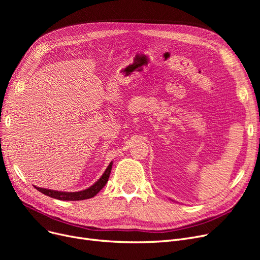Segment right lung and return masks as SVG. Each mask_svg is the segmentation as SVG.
<instances>
[{
    "instance_id": "1",
    "label": "right lung",
    "mask_w": 260,
    "mask_h": 260,
    "mask_svg": "<svg viewBox=\"0 0 260 260\" xmlns=\"http://www.w3.org/2000/svg\"><path fill=\"white\" fill-rule=\"evenodd\" d=\"M112 167H113V161L109 163L105 172L102 174V176L97 181H95L91 186H89L83 190H79V192H61V190H53V189H48V188H43V187H38L36 185H35V187L39 190V192L43 193L44 195L49 196L54 199H59V200L77 201V200L89 199V198H92L93 196L97 195L100 190L104 187V185L106 184V182L109 178V174H111Z\"/></svg>"
}]
</instances>
